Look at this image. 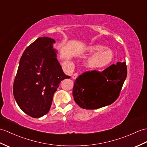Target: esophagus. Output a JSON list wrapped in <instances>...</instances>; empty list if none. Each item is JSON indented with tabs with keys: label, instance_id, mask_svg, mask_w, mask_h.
<instances>
[{
	"label": "esophagus",
	"instance_id": "1",
	"mask_svg": "<svg viewBox=\"0 0 147 147\" xmlns=\"http://www.w3.org/2000/svg\"><path fill=\"white\" fill-rule=\"evenodd\" d=\"M78 76V73H75L73 75V79H74V80L76 79Z\"/></svg>",
	"mask_w": 147,
	"mask_h": 147
}]
</instances>
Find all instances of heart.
<instances>
[{
	"label": "heart",
	"mask_w": 147,
	"mask_h": 147,
	"mask_svg": "<svg viewBox=\"0 0 147 147\" xmlns=\"http://www.w3.org/2000/svg\"><path fill=\"white\" fill-rule=\"evenodd\" d=\"M88 51L94 55L88 60L86 66L91 69H101L109 65L114 59L113 51L105 49L103 45H94L88 48Z\"/></svg>",
	"instance_id": "obj_1"
}]
</instances>
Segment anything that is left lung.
Masks as SVG:
<instances>
[{"label": "left lung", "mask_w": 147, "mask_h": 147, "mask_svg": "<svg viewBox=\"0 0 147 147\" xmlns=\"http://www.w3.org/2000/svg\"><path fill=\"white\" fill-rule=\"evenodd\" d=\"M127 76L126 63L118 62L100 72H84L74 83L75 102L82 108L94 110L112 104L117 100Z\"/></svg>", "instance_id": "obj_1"}]
</instances>
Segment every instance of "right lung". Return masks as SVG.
Here are the masks:
<instances>
[{"label":"right lung","instance_id":"add662e5","mask_svg":"<svg viewBox=\"0 0 147 147\" xmlns=\"http://www.w3.org/2000/svg\"><path fill=\"white\" fill-rule=\"evenodd\" d=\"M55 42L50 37H39L20 59L13 93L20 108L32 118L48 113L61 81L71 78L64 73L57 59L53 46Z\"/></svg>","mask_w":147,"mask_h":147}]
</instances>
